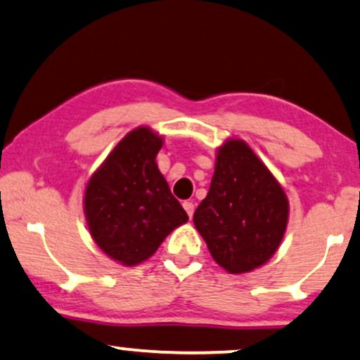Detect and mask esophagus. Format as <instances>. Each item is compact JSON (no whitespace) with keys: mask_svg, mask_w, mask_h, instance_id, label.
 <instances>
[{"mask_svg":"<svg viewBox=\"0 0 360 360\" xmlns=\"http://www.w3.org/2000/svg\"><path fill=\"white\" fill-rule=\"evenodd\" d=\"M183 207H184L186 212H188L189 219L193 217V214H194V204H193V202H188V200H186V202L183 204Z\"/></svg>","mask_w":360,"mask_h":360,"instance_id":"34e87169","label":"esophagus"}]
</instances>
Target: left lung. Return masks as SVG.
<instances>
[{
	"instance_id": "obj_1",
	"label": "left lung",
	"mask_w": 360,
	"mask_h": 360,
	"mask_svg": "<svg viewBox=\"0 0 360 360\" xmlns=\"http://www.w3.org/2000/svg\"><path fill=\"white\" fill-rule=\"evenodd\" d=\"M288 215L283 188L252 148L237 138L224 141L209 193L194 212L215 263L233 275L265 265L283 240Z\"/></svg>"
}]
</instances>
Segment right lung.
Segmentation results:
<instances>
[{
  "label": "right lung",
  "instance_id": "add662e5",
  "mask_svg": "<svg viewBox=\"0 0 360 360\" xmlns=\"http://www.w3.org/2000/svg\"><path fill=\"white\" fill-rule=\"evenodd\" d=\"M162 141L150 127L135 128L113 148L85 188L90 236L105 255L124 266L148 260L172 230L189 220L158 169Z\"/></svg>",
  "mask_w": 360,
  "mask_h": 360
}]
</instances>
